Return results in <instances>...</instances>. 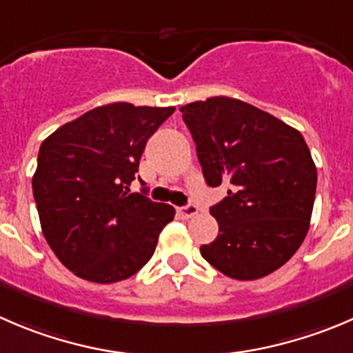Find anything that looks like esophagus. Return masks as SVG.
Masks as SVG:
<instances>
[{"label":"esophagus","instance_id":"34e87169","mask_svg":"<svg viewBox=\"0 0 353 353\" xmlns=\"http://www.w3.org/2000/svg\"><path fill=\"white\" fill-rule=\"evenodd\" d=\"M177 214H179L183 219H191L198 214V207L196 205L190 203V205H186V207L177 208Z\"/></svg>","mask_w":353,"mask_h":353}]
</instances>
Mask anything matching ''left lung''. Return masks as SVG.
<instances>
[{
    "label": "left lung",
    "instance_id": "obj_1",
    "mask_svg": "<svg viewBox=\"0 0 353 353\" xmlns=\"http://www.w3.org/2000/svg\"><path fill=\"white\" fill-rule=\"evenodd\" d=\"M208 186L231 184L210 207L219 236L201 256L222 274L252 281L285 265L305 239L317 169L305 139L274 115L236 98L181 107Z\"/></svg>",
    "mask_w": 353,
    "mask_h": 353
}]
</instances>
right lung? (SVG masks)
<instances>
[{
    "mask_svg": "<svg viewBox=\"0 0 353 353\" xmlns=\"http://www.w3.org/2000/svg\"><path fill=\"white\" fill-rule=\"evenodd\" d=\"M176 107L110 103L67 122L39 148L32 191L48 245L68 271L117 283L152 259L174 207L129 193L150 136Z\"/></svg>",
    "mask_w": 353,
    "mask_h": 353,
    "instance_id": "obj_1",
    "label": "right lung"
}]
</instances>
